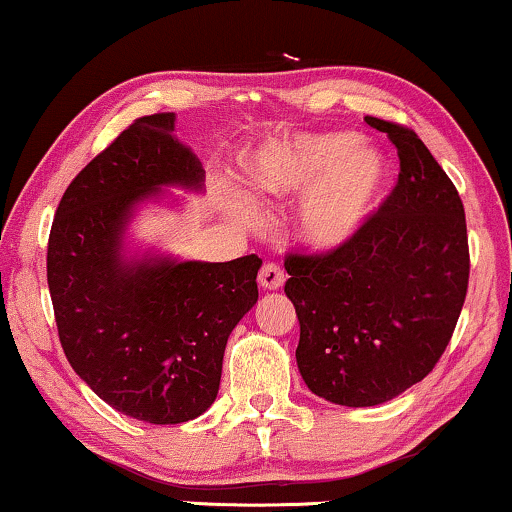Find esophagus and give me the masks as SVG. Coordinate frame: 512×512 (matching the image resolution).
I'll return each mask as SVG.
<instances>
[{
	"mask_svg": "<svg viewBox=\"0 0 512 512\" xmlns=\"http://www.w3.org/2000/svg\"><path fill=\"white\" fill-rule=\"evenodd\" d=\"M284 279H286L284 270L279 268L277 263H265L261 272H258V284H261L263 289H268V291H277L279 286L284 284Z\"/></svg>",
	"mask_w": 512,
	"mask_h": 512,
	"instance_id": "1",
	"label": "esophagus"
}]
</instances>
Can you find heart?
Masks as SVG:
<instances>
[{"mask_svg": "<svg viewBox=\"0 0 512 512\" xmlns=\"http://www.w3.org/2000/svg\"><path fill=\"white\" fill-rule=\"evenodd\" d=\"M247 172L249 186L261 198L289 200L307 191L298 209V230L319 251L345 247L361 233L389 177L382 153L347 132L270 139L247 158Z\"/></svg>", "mask_w": 512, "mask_h": 512, "instance_id": "1", "label": "heart"}]
</instances>
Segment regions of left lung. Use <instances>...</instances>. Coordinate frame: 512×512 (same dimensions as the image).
<instances>
[{
  "mask_svg": "<svg viewBox=\"0 0 512 512\" xmlns=\"http://www.w3.org/2000/svg\"><path fill=\"white\" fill-rule=\"evenodd\" d=\"M387 132L401 172L394 191L345 247L289 254L298 370L312 394L347 408L387 403L431 373L468 289V235L457 188L415 130Z\"/></svg>",
  "mask_w": 512,
  "mask_h": 512,
  "instance_id": "8db88e82",
  "label": "left lung"
}]
</instances>
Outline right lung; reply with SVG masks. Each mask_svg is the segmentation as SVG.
I'll use <instances>...</instances> for the list:
<instances>
[{"label": "right lung", "mask_w": 512, "mask_h": 512, "mask_svg": "<svg viewBox=\"0 0 512 512\" xmlns=\"http://www.w3.org/2000/svg\"><path fill=\"white\" fill-rule=\"evenodd\" d=\"M172 132L174 114L142 116L90 160L62 195L46 256L67 361L104 403L149 424L188 422L214 403L228 335L256 305L263 263L121 254L139 202L205 181Z\"/></svg>", "instance_id": "1"}]
</instances>
